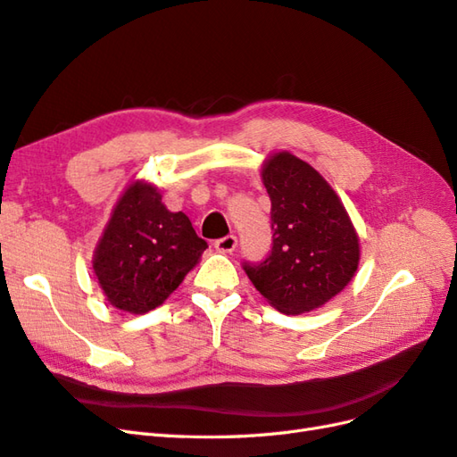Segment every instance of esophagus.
I'll return each mask as SVG.
<instances>
[{
  "label": "esophagus",
  "mask_w": 457,
  "mask_h": 457,
  "mask_svg": "<svg viewBox=\"0 0 457 457\" xmlns=\"http://www.w3.org/2000/svg\"><path fill=\"white\" fill-rule=\"evenodd\" d=\"M214 248L218 250V253L229 254L235 248H237V237H235V235H226V237H222V239H216Z\"/></svg>",
  "instance_id": "obj_1"
}]
</instances>
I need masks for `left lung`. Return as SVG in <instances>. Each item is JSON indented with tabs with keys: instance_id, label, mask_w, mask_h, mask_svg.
Returning <instances> with one entry per match:
<instances>
[{
	"instance_id": "left-lung-1",
	"label": "left lung",
	"mask_w": 457,
	"mask_h": 457,
	"mask_svg": "<svg viewBox=\"0 0 457 457\" xmlns=\"http://www.w3.org/2000/svg\"><path fill=\"white\" fill-rule=\"evenodd\" d=\"M271 199L273 245L260 263L243 262L256 290L277 312L300 315L340 294L359 266V235L328 182L288 152L262 167Z\"/></svg>"
}]
</instances>
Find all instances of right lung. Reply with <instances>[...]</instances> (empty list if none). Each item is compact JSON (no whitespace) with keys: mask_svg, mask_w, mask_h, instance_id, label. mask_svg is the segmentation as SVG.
I'll return each mask as SVG.
<instances>
[{"mask_svg":"<svg viewBox=\"0 0 457 457\" xmlns=\"http://www.w3.org/2000/svg\"><path fill=\"white\" fill-rule=\"evenodd\" d=\"M184 212H170L148 182L130 184L96 245L93 270L108 302L129 313L163 303L207 248Z\"/></svg>","mask_w":457,"mask_h":457,"instance_id":"right-lung-1","label":"right lung"}]
</instances>
